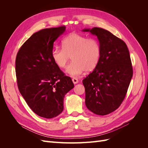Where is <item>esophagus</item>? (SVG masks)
<instances>
[{
  "label": "esophagus",
  "instance_id": "34e87169",
  "mask_svg": "<svg viewBox=\"0 0 148 148\" xmlns=\"http://www.w3.org/2000/svg\"><path fill=\"white\" fill-rule=\"evenodd\" d=\"M72 82L74 84H77L78 83V80L77 78H72Z\"/></svg>",
  "mask_w": 148,
  "mask_h": 148
}]
</instances>
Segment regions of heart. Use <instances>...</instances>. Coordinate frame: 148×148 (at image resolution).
<instances>
[{
	"instance_id": "b5f03b06",
	"label": "heart",
	"mask_w": 148,
	"mask_h": 148,
	"mask_svg": "<svg viewBox=\"0 0 148 148\" xmlns=\"http://www.w3.org/2000/svg\"><path fill=\"white\" fill-rule=\"evenodd\" d=\"M62 48H53L52 59L60 69H64L71 56L73 62L68 65L66 72L77 77L83 71L91 72L99 64L101 57V46L98 40L86 36L71 33L62 41Z\"/></svg>"
}]
</instances>
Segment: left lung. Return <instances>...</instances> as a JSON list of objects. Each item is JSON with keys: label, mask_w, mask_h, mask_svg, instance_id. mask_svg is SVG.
<instances>
[{"label": "left lung", "mask_w": 148, "mask_h": 148, "mask_svg": "<svg viewBox=\"0 0 148 148\" xmlns=\"http://www.w3.org/2000/svg\"><path fill=\"white\" fill-rule=\"evenodd\" d=\"M97 37L101 57L96 68L83 80L85 104L94 114L105 115L117 109L123 101L133 77L127 44L109 31L84 29Z\"/></svg>", "instance_id": "8db88e82"}]
</instances>
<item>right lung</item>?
<instances>
[{
	"instance_id": "1",
	"label": "right lung",
	"mask_w": 148,
	"mask_h": 148,
	"mask_svg": "<svg viewBox=\"0 0 148 148\" xmlns=\"http://www.w3.org/2000/svg\"><path fill=\"white\" fill-rule=\"evenodd\" d=\"M65 28L61 26L34 33L16 57L18 88L31 109L41 117L51 119L62 113L65 95L74 87L51 57L53 42Z\"/></svg>"
}]
</instances>
